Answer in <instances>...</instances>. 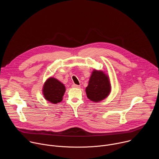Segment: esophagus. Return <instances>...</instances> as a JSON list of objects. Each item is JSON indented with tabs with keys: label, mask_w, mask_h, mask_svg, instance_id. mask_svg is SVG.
Wrapping results in <instances>:
<instances>
[{
	"label": "esophagus",
	"mask_w": 159,
	"mask_h": 159,
	"mask_svg": "<svg viewBox=\"0 0 159 159\" xmlns=\"http://www.w3.org/2000/svg\"><path fill=\"white\" fill-rule=\"evenodd\" d=\"M72 87H75V88H80V85H77V84H73V85H72Z\"/></svg>",
	"instance_id": "34e87169"
}]
</instances>
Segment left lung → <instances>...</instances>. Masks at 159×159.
<instances>
[{"label": "left lung", "mask_w": 159, "mask_h": 159, "mask_svg": "<svg viewBox=\"0 0 159 159\" xmlns=\"http://www.w3.org/2000/svg\"><path fill=\"white\" fill-rule=\"evenodd\" d=\"M110 90L107 76L102 71L94 70L85 89L87 98L93 101L99 102L109 95Z\"/></svg>", "instance_id": "8db88e82"}]
</instances>
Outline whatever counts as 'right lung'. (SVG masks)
Instances as JSON below:
<instances>
[{
	"label": "right lung",
	"mask_w": 159,
	"mask_h": 159,
	"mask_svg": "<svg viewBox=\"0 0 159 159\" xmlns=\"http://www.w3.org/2000/svg\"><path fill=\"white\" fill-rule=\"evenodd\" d=\"M43 92L44 98L47 101L57 104L62 101L65 92V87L57 79L52 77L44 83Z\"/></svg>",
	"instance_id": "1"
}]
</instances>
